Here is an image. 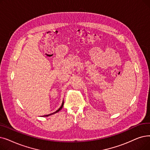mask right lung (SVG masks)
Instances as JSON below:
<instances>
[{
    "instance_id": "add662e5",
    "label": "right lung",
    "mask_w": 150,
    "mask_h": 150,
    "mask_svg": "<svg viewBox=\"0 0 150 150\" xmlns=\"http://www.w3.org/2000/svg\"><path fill=\"white\" fill-rule=\"evenodd\" d=\"M63 105H64V100L62 101V105H61V106L60 107V108L58 109L57 110H56V111L55 112H54V113H51V114H49V115H45V116H50V115H53V114H54V113H57L58 112H59L60 110L62 109V108L63 107Z\"/></svg>"
}]
</instances>
